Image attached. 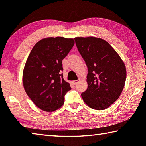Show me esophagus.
I'll return each mask as SVG.
<instances>
[{"instance_id": "1", "label": "esophagus", "mask_w": 146, "mask_h": 146, "mask_svg": "<svg viewBox=\"0 0 146 146\" xmlns=\"http://www.w3.org/2000/svg\"><path fill=\"white\" fill-rule=\"evenodd\" d=\"M78 81H79L78 80H74L72 81V83H73V84H74V85H76V84L78 83Z\"/></svg>"}]
</instances>
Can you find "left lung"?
<instances>
[{
	"label": "left lung",
	"instance_id": "left-lung-1",
	"mask_svg": "<svg viewBox=\"0 0 146 146\" xmlns=\"http://www.w3.org/2000/svg\"><path fill=\"white\" fill-rule=\"evenodd\" d=\"M88 67V88L81 94L91 108L103 110L117 100L126 79V66L113 47L101 38H74Z\"/></svg>",
	"mask_w": 146,
	"mask_h": 146
}]
</instances>
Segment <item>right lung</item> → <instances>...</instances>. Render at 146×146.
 Wrapping results in <instances>:
<instances>
[{
	"mask_svg": "<svg viewBox=\"0 0 146 146\" xmlns=\"http://www.w3.org/2000/svg\"><path fill=\"white\" fill-rule=\"evenodd\" d=\"M74 45L72 38H44L36 43L28 56L23 71V85L29 98L43 111L60 108L71 89L61 71L62 60Z\"/></svg>",
	"mask_w": 146,
	"mask_h": 146,
	"instance_id": "obj_1",
	"label": "right lung"
}]
</instances>
